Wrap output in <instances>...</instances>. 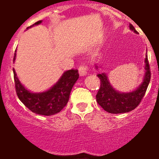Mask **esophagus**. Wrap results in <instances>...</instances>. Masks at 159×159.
<instances>
[{
    "instance_id": "obj_1",
    "label": "esophagus",
    "mask_w": 159,
    "mask_h": 159,
    "mask_svg": "<svg viewBox=\"0 0 159 159\" xmlns=\"http://www.w3.org/2000/svg\"><path fill=\"white\" fill-rule=\"evenodd\" d=\"M87 65H81L79 67H78V72H79V74L81 76H85V75L87 74Z\"/></svg>"
}]
</instances>
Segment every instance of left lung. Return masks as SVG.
Wrapping results in <instances>:
<instances>
[{
  "mask_svg": "<svg viewBox=\"0 0 159 159\" xmlns=\"http://www.w3.org/2000/svg\"><path fill=\"white\" fill-rule=\"evenodd\" d=\"M129 28L135 33L137 31L131 24ZM145 75L143 83L135 91L129 93H120L111 87L107 76L105 73L98 74L101 81V86L97 94V103L104 109L105 111L111 114L125 113L133 111L139 105L143 97H144L151 78V71L148 57L145 58Z\"/></svg>",
  "mask_w": 159,
  "mask_h": 159,
  "instance_id": "8db88e82",
  "label": "left lung"
}]
</instances>
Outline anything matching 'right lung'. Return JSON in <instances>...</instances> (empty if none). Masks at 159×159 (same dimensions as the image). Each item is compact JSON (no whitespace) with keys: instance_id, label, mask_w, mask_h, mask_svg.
Wrapping results in <instances>:
<instances>
[{"instance_id":"right-lung-1","label":"right lung","mask_w":159,"mask_h":159,"mask_svg":"<svg viewBox=\"0 0 159 159\" xmlns=\"http://www.w3.org/2000/svg\"><path fill=\"white\" fill-rule=\"evenodd\" d=\"M41 22V20L37 21L33 25H39ZM15 59L16 53L14 61ZM13 72L15 87L19 99L32 112L42 116H53L62 111L69 100L70 92L73 85L79 77L77 69H70L65 72L59 81L48 91L42 93H32L21 84L14 69Z\"/></svg>"}]
</instances>
